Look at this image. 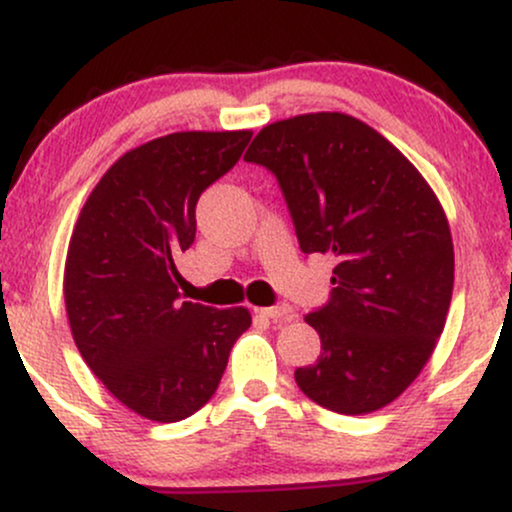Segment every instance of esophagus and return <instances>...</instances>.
<instances>
[{"mask_svg": "<svg viewBox=\"0 0 512 512\" xmlns=\"http://www.w3.org/2000/svg\"><path fill=\"white\" fill-rule=\"evenodd\" d=\"M257 313H260L262 317H269V320H274V322H291L293 317H296L291 305H286V303L272 305V308H260Z\"/></svg>", "mask_w": 512, "mask_h": 512, "instance_id": "esophagus-1", "label": "esophagus"}]
</instances>
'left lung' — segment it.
I'll return each instance as SVG.
<instances>
[{"mask_svg":"<svg viewBox=\"0 0 512 512\" xmlns=\"http://www.w3.org/2000/svg\"><path fill=\"white\" fill-rule=\"evenodd\" d=\"M245 161L284 190L303 252H332V298L305 315L320 356L296 383L320 407L370 414L414 383L448 317L455 252L443 204L395 144L346 113L262 127Z\"/></svg>","mask_w":512,"mask_h":512,"instance_id":"obj_1","label":"left lung"}]
</instances>
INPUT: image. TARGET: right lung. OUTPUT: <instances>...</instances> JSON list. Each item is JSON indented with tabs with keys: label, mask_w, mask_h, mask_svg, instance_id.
I'll return each mask as SVG.
<instances>
[{
	"label": "right lung",
	"mask_w": 512,
	"mask_h": 512,
	"mask_svg": "<svg viewBox=\"0 0 512 512\" xmlns=\"http://www.w3.org/2000/svg\"><path fill=\"white\" fill-rule=\"evenodd\" d=\"M252 137L173 132L134 146L81 207L64 262V305L79 354L134 414L173 424L209 402L248 308L182 301L180 252L195 240L197 199Z\"/></svg>",
	"instance_id": "add662e5"
}]
</instances>
